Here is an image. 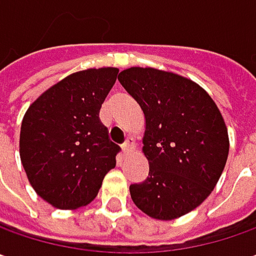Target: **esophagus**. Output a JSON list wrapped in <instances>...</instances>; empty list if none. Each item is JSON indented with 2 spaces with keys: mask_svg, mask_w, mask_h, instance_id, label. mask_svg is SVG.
Here are the masks:
<instances>
[{
  "mask_svg": "<svg viewBox=\"0 0 256 256\" xmlns=\"http://www.w3.org/2000/svg\"><path fill=\"white\" fill-rule=\"evenodd\" d=\"M132 147H133V143L130 142V140H126L123 146H122V148H123V154H128V152L132 150Z\"/></svg>",
  "mask_w": 256,
  "mask_h": 256,
  "instance_id": "34e87169",
  "label": "esophagus"
}]
</instances>
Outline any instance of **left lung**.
Listing matches in <instances>:
<instances>
[{
  "instance_id": "1",
  "label": "left lung",
  "mask_w": 256,
  "mask_h": 256,
  "mask_svg": "<svg viewBox=\"0 0 256 256\" xmlns=\"http://www.w3.org/2000/svg\"><path fill=\"white\" fill-rule=\"evenodd\" d=\"M120 84L146 118L148 177L130 186L137 208L170 221L197 208L224 170L230 140L222 114L200 84L154 68H128Z\"/></svg>"
}]
</instances>
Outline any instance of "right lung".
Listing matches in <instances>:
<instances>
[{
    "instance_id": "obj_1",
    "label": "right lung",
    "mask_w": 256,
    "mask_h": 256,
    "mask_svg": "<svg viewBox=\"0 0 256 256\" xmlns=\"http://www.w3.org/2000/svg\"><path fill=\"white\" fill-rule=\"evenodd\" d=\"M118 74V68L75 72L42 93L24 116L21 162L36 194L54 207L89 204L116 166L120 147L99 112Z\"/></svg>"
}]
</instances>
